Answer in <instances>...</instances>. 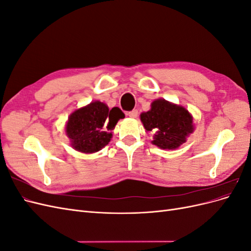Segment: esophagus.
Masks as SVG:
<instances>
[{
    "instance_id": "1",
    "label": "esophagus",
    "mask_w": 251,
    "mask_h": 251,
    "mask_svg": "<svg viewBox=\"0 0 251 251\" xmlns=\"http://www.w3.org/2000/svg\"><path fill=\"white\" fill-rule=\"evenodd\" d=\"M127 116L131 117V118H137L138 116V111L137 110H133L131 112L127 113Z\"/></svg>"
}]
</instances>
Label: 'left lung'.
I'll return each instance as SVG.
<instances>
[{
	"instance_id": "left-lung-1",
	"label": "left lung",
	"mask_w": 251,
	"mask_h": 251,
	"mask_svg": "<svg viewBox=\"0 0 251 251\" xmlns=\"http://www.w3.org/2000/svg\"><path fill=\"white\" fill-rule=\"evenodd\" d=\"M140 120L146 131L153 135L151 143L162 150L178 149L195 131L189 111L163 98L151 102V109L140 114Z\"/></svg>"
}]
</instances>
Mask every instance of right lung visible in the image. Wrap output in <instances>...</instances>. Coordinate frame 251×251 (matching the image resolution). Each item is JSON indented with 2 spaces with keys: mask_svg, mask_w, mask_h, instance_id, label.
<instances>
[{
  "mask_svg": "<svg viewBox=\"0 0 251 251\" xmlns=\"http://www.w3.org/2000/svg\"><path fill=\"white\" fill-rule=\"evenodd\" d=\"M125 118L119 108L109 109L95 100L73 111L65 126L71 147L83 154H93L108 146L118 120Z\"/></svg>",
  "mask_w": 251,
  "mask_h": 251,
  "instance_id": "1",
  "label": "right lung"
}]
</instances>
